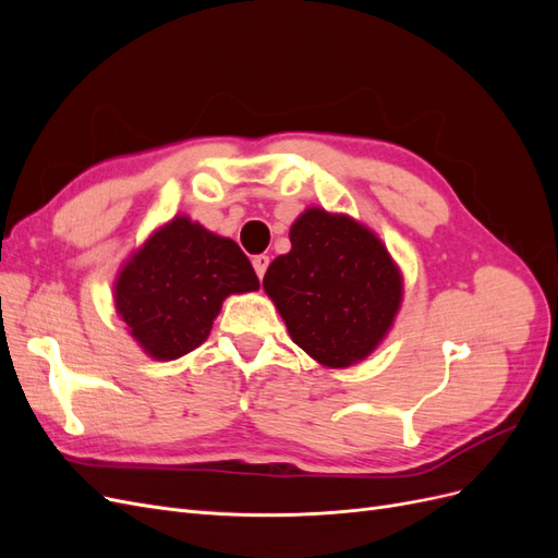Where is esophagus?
<instances>
[{
	"label": "esophagus",
	"instance_id": "1",
	"mask_svg": "<svg viewBox=\"0 0 558 558\" xmlns=\"http://www.w3.org/2000/svg\"><path fill=\"white\" fill-rule=\"evenodd\" d=\"M253 269H256V275L263 279L265 272H267V265H269V258L265 256V253H260V256H253Z\"/></svg>",
	"mask_w": 558,
	"mask_h": 558
}]
</instances>
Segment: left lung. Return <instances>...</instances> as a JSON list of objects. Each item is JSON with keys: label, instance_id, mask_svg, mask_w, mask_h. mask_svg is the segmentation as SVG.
<instances>
[{"label": "left lung", "instance_id": "1", "mask_svg": "<svg viewBox=\"0 0 558 558\" xmlns=\"http://www.w3.org/2000/svg\"><path fill=\"white\" fill-rule=\"evenodd\" d=\"M291 251L269 263L263 289L291 340L326 367L367 359L391 330L402 275L377 234L344 214L310 207Z\"/></svg>", "mask_w": 558, "mask_h": 558}]
</instances>
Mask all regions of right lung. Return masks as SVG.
<instances>
[{"label": "right lung", "instance_id": "add662e5", "mask_svg": "<svg viewBox=\"0 0 558 558\" xmlns=\"http://www.w3.org/2000/svg\"><path fill=\"white\" fill-rule=\"evenodd\" d=\"M258 289L238 244L189 216H174L121 267L113 302L144 353L174 361L207 340L228 295Z\"/></svg>", "mask_w": 558, "mask_h": 558}]
</instances>
